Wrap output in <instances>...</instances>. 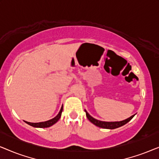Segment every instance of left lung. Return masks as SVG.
I'll return each mask as SVG.
<instances>
[{"label": "left lung", "instance_id": "8db88e82", "mask_svg": "<svg viewBox=\"0 0 159 159\" xmlns=\"http://www.w3.org/2000/svg\"><path fill=\"white\" fill-rule=\"evenodd\" d=\"M84 111L86 113L87 118H88L89 119V121H90V122H92L93 125L97 126V127L103 128V129H116V128L120 127L121 126L126 125V124L129 122V121L134 116V115H135V114L132 115V116L129 117L128 119H126L125 120L120 121H103L98 120V119L93 118V116H91L90 115L88 114V111H87L85 109H84Z\"/></svg>", "mask_w": 159, "mask_h": 159}]
</instances>
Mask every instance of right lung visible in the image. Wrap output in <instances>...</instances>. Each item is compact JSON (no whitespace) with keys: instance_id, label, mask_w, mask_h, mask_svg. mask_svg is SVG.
<instances>
[{"instance_id":"add662e5","label":"right lung","mask_w":159,"mask_h":159,"mask_svg":"<svg viewBox=\"0 0 159 159\" xmlns=\"http://www.w3.org/2000/svg\"><path fill=\"white\" fill-rule=\"evenodd\" d=\"M63 111V106L61 108V110L58 114H57V116L54 117V118L50 119L48 121H43V122H38V123H32V122H28V121H25L26 123L28 124V125L32 126V127H38V128H46V127H51L52 125H53L54 124H56L57 121L59 120V119L61 116V113Z\"/></svg>"}]
</instances>
